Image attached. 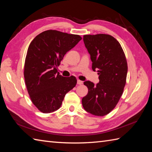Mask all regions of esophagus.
I'll list each match as a JSON object with an SVG mask.
<instances>
[{
  "label": "esophagus",
  "mask_w": 152,
  "mask_h": 152,
  "mask_svg": "<svg viewBox=\"0 0 152 152\" xmlns=\"http://www.w3.org/2000/svg\"><path fill=\"white\" fill-rule=\"evenodd\" d=\"M77 83H78V85H82V84H83V82H82V81H81V80H78V81H77Z\"/></svg>",
  "instance_id": "34e87169"
}]
</instances>
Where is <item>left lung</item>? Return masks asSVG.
Wrapping results in <instances>:
<instances>
[{"label":"left lung","mask_w":152,"mask_h":152,"mask_svg":"<svg viewBox=\"0 0 152 152\" xmlns=\"http://www.w3.org/2000/svg\"><path fill=\"white\" fill-rule=\"evenodd\" d=\"M85 46L92 61V69L97 70L99 82H83L88 93L82 99L85 110L103 116L118 104L126 83L127 63L119 42L108 34L84 35Z\"/></svg>","instance_id":"1"}]
</instances>
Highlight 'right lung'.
I'll return each mask as SVG.
<instances>
[{"label": "right lung", "instance_id": "add662e5", "mask_svg": "<svg viewBox=\"0 0 152 152\" xmlns=\"http://www.w3.org/2000/svg\"><path fill=\"white\" fill-rule=\"evenodd\" d=\"M82 40L79 35L48 30L28 46L24 66L25 84L33 104L43 113L59 109L66 93L76 86V77H64L57 66L67 51Z\"/></svg>", "mask_w": 152, "mask_h": 152}]
</instances>
